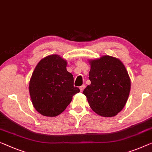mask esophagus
I'll return each instance as SVG.
<instances>
[{"mask_svg": "<svg viewBox=\"0 0 152 152\" xmlns=\"http://www.w3.org/2000/svg\"><path fill=\"white\" fill-rule=\"evenodd\" d=\"M85 85H82V86H80V91H83L84 90V89H85Z\"/></svg>", "mask_w": 152, "mask_h": 152, "instance_id": "1", "label": "esophagus"}]
</instances>
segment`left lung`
Masks as SVG:
<instances>
[{"instance_id": "1", "label": "left lung", "mask_w": 152, "mask_h": 152, "mask_svg": "<svg viewBox=\"0 0 152 152\" xmlns=\"http://www.w3.org/2000/svg\"><path fill=\"white\" fill-rule=\"evenodd\" d=\"M91 84L84 89L90 107L105 117L115 116L125 106L131 83L124 65L119 59L103 56L90 60Z\"/></svg>"}]
</instances>
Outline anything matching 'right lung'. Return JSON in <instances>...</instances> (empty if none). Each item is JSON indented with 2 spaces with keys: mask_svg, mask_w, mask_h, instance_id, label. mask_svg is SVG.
<instances>
[{
  "mask_svg": "<svg viewBox=\"0 0 152 152\" xmlns=\"http://www.w3.org/2000/svg\"><path fill=\"white\" fill-rule=\"evenodd\" d=\"M67 61L53 54L42 58L33 72L29 93L34 108L41 115L56 117L65 110L72 97L80 92L74 86L73 75L67 71Z\"/></svg>",
  "mask_w": 152,
  "mask_h": 152,
  "instance_id": "obj_1",
  "label": "right lung"
}]
</instances>
